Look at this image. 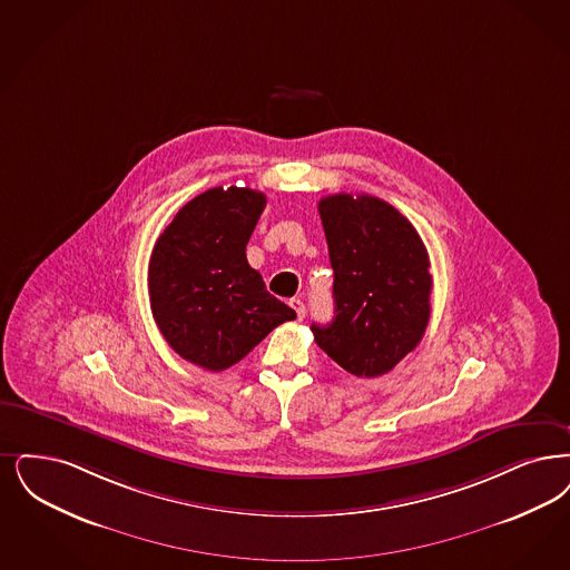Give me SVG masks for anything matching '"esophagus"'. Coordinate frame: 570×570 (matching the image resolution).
<instances>
[{
    "mask_svg": "<svg viewBox=\"0 0 570 570\" xmlns=\"http://www.w3.org/2000/svg\"><path fill=\"white\" fill-rule=\"evenodd\" d=\"M291 307L295 309L296 318H305V305H303V301H301V298H291Z\"/></svg>",
    "mask_w": 570,
    "mask_h": 570,
    "instance_id": "esophagus-1",
    "label": "esophagus"
}]
</instances>
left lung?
Listing matches in <instances>:
<instances>
[{"instance_id": "left-lung-1", "label": "left lung", "mask_w": 570, "mask_h": 570, "mask_svg": "<svg viewBox=\"0 0 570 570\" xmlns=\"http://www.w3.org/2000/svg\"><path fill=\"white\" fill-rule=\"evenodd\" d=\"M320 218L335 272V318L320 347L356 377H380L422 342L431 318L429 252L410 220L371 195H328Z\"/></svg>"}]
</instances>
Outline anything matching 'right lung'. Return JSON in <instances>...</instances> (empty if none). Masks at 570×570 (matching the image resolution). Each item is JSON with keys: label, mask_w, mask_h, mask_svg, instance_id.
I'll use <instances>...</instances> for the list:
<instances>
[{"label": "right lung", "mask_w": 570, "mask_h": 570, "mask_svg": "<svg viewBox=\"0 0 570 570\" xmlns=\"http://www.w3.org/2000/svg\"><path fill=\"white\" fill-rule=\"evenodd\" d=\"M265 204L261 190L209 188L184 205L155 244L150 309L165 342L193 365L225 371L296 318L246 258Z\"/></svg>", "instance_id": "add662e5"}]
</instances>
